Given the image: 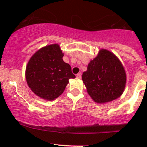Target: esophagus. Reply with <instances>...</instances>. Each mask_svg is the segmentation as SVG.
Masks as SVG:
<instances>
[{"label": "esophagus", "instance_id": "1", "mask_svg": "<svg viewBox=\"0 0 147 147\" xmlns=\"http://www.w3.org/2000/svg\"><path fill=\"white\" fill-rule=\"evenodd\" d=\"M76 77L78 78V79H80V78H81V73H80H80H78V74H77Z\"/></svg>", "mask_w": 147, "mask_h": 147}]
</instances>
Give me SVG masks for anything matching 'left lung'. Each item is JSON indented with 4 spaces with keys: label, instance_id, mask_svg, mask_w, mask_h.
Masks as SVG:
<instances>
[{
    "label": "left lung",
    "instance_id": "left-lung-1",
    "mask_svg": "<svg viewBox=\"0 0 147 147\" xmlns=\"http://www.w3.org/2000/svg\"><path fill=\"white\" fill-rule=\"evenodd\" d=\"M82 79L92 99L97 103L104 104L122 94L127 75L119 58L112 52L101 49L87 65Z\"/></svg>",
    "mask_w": 147,
    "mask_h": 147
}]
</instances>
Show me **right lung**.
Listing matches in <instances>:
<instances>
[{"mask_svg":"<svg viewBox=\"0 0 147 147\" xmlns=\"http://www.w3.org/2000/svg\"><path fill=\"white\" fill-rule=\"evenodd\" d=\"M64 54L58 44L38 50L28 61L26 78L32 92L43 100L52 101L61 95L69 79L75 78L70 65L63 60Z\"/></svg>","mask_w":147,"mask_h":147,"instance_id":"right-lung-1","label":"right lung"}]
</instances>
